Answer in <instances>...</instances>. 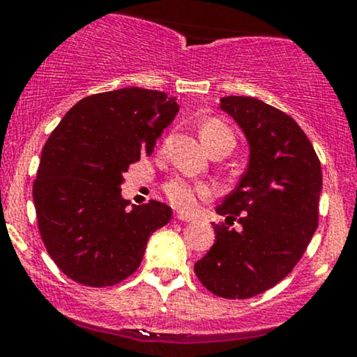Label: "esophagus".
<instances>
[{
  "label": "esophagus",
  "instance_id": "obj_1",
  "mask_svg": "<svg viewBox=\"0 0 357 357\" xmlns=\"http://www.w3.org/2000/svg\"><path fill=\"white\" fill-rule=\"evenodd\" d=\"M174 218H176V220H179V221H186V223H190V221H195V218H192V216L183 215V213H178V215H176Z\"/></svg>",
  "mask_w": 357,
  "mask_h": 357
}]
</instances>
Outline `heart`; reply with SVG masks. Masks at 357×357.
<instances>
[{
    "label": "heart",
    "mask_w": 357,
    "mask_h": 357,
    "mask_svg": "<svg viewBox=\"0 0 357 357\" xmlns=\"http://www.w3.org/2000/svg\"><path fill=\"white\" fill-rule=\"evenodd\" d=\"M199 134H202L204 146L208 149H211L213 146L218 144L223 139L233 137L231 130L216 119L203 122V126L199 127ZM165 192L174 208L181 211H192L198 204V199L208 198L211 195V190L210 186L203 183L188 181L184 178H173L165 184Z\"/></svg>",
    "instance_id": "1"
}]
</instances>
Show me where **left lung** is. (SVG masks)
<instances>
[{"label":"left lung","mask_w":357,"mask_h":357,"mask_svg":"<svg viewBox=\"0 0 357 357\" xmlns=\"http://www.w3.org/2000/svg\"><path fill=\"white\" fill-rule=\"evenodd\" d=\"M221 110L235 119L250 146L238 186L216 206L227 216L215 243L195 264L199 282L215 296L248 298L292 272L312 240L322 191L321 161L292 117L253 97H223ZM241 216L242 231L227 220Z\"/></svg>","instance_id":"obj_1"}]
</instances>
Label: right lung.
I'll return each mask as SVG.
<instances>
[{
  "instance_id": "obj_1",
  "label": "right lung",
  "mask_w": 357,
  "mask_h": 357,
  "mask_svg": "<svg viewBox=\"0 0 357 357\" xmlns=\"http://www.w3.org/2000/svg\"><path fill=\"white\" fill-rule=\"evenodd\" d=\"M179 105L165 92L127 87L89 96L65 114L45 142L33 183L38 230L48 255L72 280L116 285L132 275L149 236L171 220L151 199L127 210L132 162L151 155Z\"/></svg>"
}]
</instances>
